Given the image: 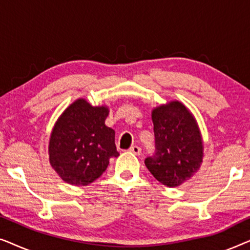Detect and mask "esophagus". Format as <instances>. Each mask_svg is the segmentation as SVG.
Listing matches in <instances>:
<instances>
[{
	"label": "esophagus",
	"mask_w": 250,
	"mask_h": 250,
	"mask_svg": "<svg viewBox=\"0 0 250 250\" xmlns=\"http://www.w3.org/2000/svg\"><path fill=\"white\" fill-rule=\"evenodd\" d=\"M128 151L134 153V155H136V156H139L140 153H141V148H140V146H133L128 149Z\"/></svg>",
	"instance_id": "obj_1"
}]
</instances>
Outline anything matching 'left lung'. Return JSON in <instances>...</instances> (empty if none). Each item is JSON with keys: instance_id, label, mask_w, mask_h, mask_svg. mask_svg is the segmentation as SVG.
<instances>
[{"instance_id": "1", "label": "left lung", "mask_w": 250, "mask_h": 250, "mask_svg": "<svg viewBox=\"0 0 250 250\" xmlns=\"http://www.w3.org/2000/svg\"><path fill=\"white\" fill-rule=\"evenodd\" d=\"M156 139L155 156L145 160L157 181L176 188L190 180L204 159V141L200 128L182 102L173 100L151 111Z\"/></svg>"}]
</instances>
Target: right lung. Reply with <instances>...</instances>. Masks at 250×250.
<instances>
[{
  "label": "right lung",
  "instance_id": "obj_1",
  "mask_svg": "<svg viewBox=\"0 0 250 250\" xmlns=\"http://www.w3.org/2000/svg\"><path fill=\"white\" fill-rule=\"evenodd\" d=\"M108 105L75 100L57 119L49 140V162L62 181L88 186L99 179L111 157H118L115 131L105 126Z\"/></svg>",
  "mask_w": 250,
  "mask_h": 250
}]
</instances>
